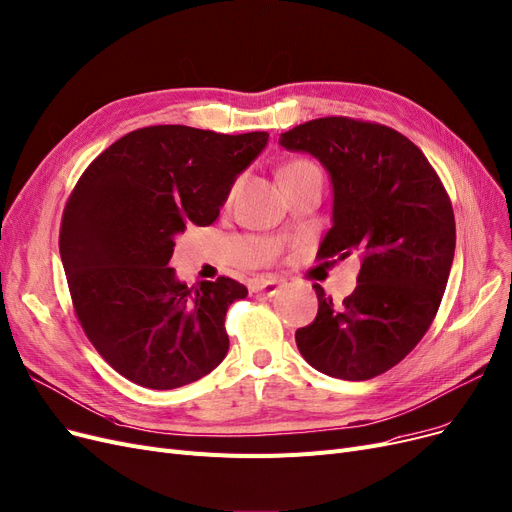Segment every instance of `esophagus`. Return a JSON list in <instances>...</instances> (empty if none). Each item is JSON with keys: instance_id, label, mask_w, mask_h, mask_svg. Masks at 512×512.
Instances as JSON below:
<instances>
[{"instance_id": "34e87169", "label": "esophagus", "mask_w": 512, "mask_h": 512, "mask_svg": "<svg viewBox=\"0 0 512 512\" xmlns=\"http://www.w3.org/2000/svg\"><path fill=\"white\" fill-rule=\"evenodd\" d=\"M278 288H280L278 278H259L253 284V291L259 293V295H265V297H274L278 293Z\"/></svg>"}]
</instances>
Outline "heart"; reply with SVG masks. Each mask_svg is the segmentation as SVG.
<instances>
[{"label": "heart", "mask_w": 512, "mask_h": 512, "mask_svg": "<svg viewBox=\"0 0 512 512\" xmlns=\"http://www.w3.org/2000/svg\"><path fill=\"white\" fill-rule=\"evenodd\" d=\"M303 175H320V169H318L314 163H311V161L297 159V161H291V163L282 167L280 180H282V184H284V182H288V180H295V177H303Z\"/></svg>", "instance_id": "heart-1"}]
</instances>
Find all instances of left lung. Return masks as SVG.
Wrapping results in <instances>:
<instances>
[{"label": "left lung", "instance_id": "left-lung-1", "mask_svg": "<svg viewBox=\"0 0 512 512\" xmlns=\"http://www.w3.org/2000/svg\"><path fill=\"white\" fill-rule=\"evenodd\" d=\"M328 171L332 228L320 259L362 255L358 286L332 303L314 284L318 316L295 332L309 366L343 381H368L402 362L429 330L456 249L452 203L437 173L402 133L347 117L280 133Z\"/></svg>", "mask_w": 512, "mask_h": 512}]
</instances>
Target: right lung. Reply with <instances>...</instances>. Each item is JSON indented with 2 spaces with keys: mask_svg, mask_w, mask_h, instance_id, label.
Masks as SVG:
<instances>
[{
  "mask_svg": "<svg viewBox=\"0 0 512 512\" xmlns=\"http://www.w3.org/2000/svg\"><path fill=\"white\" fill-rule=\"evenodd\" d=\"M268 138L144 127L108 146L77 182L60 226L66 282L87 339L131 383L184 387L226 358V311L247 286L226 276L188 286L169 261L186 226L213 224Z\"/></svg>",
  "mask_w": 512,
  "mask_h": 512,
  "instance_id": "right-lung-1",
  "label": "right lung"
}]
</instances>
